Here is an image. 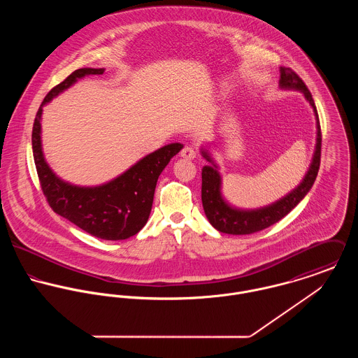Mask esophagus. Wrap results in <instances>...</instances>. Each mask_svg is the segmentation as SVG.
<instances>
[{
	"label": "esophagus",
	"mask_w": 358,
	"mask_h": 358,
	"mask_svg": "<svg viewBox=\"0 0 358 358\" xmlns=\"http://www.w3.org/2000/svg\"><path fill=\"white\" fill-rule=\"evenodd\" d=\"M196 150L193 149V148H190V146H186L182 152H180V157H183V158H186V159H194L196 158Z\"/></svg>",
	"instance_id": "obj_1"
}]
</instances>
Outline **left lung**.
I'll return each instance as SVG.
<instances>
[{
  "label": "left lung",
  "instance_id": "obj_1",
  "mask_svg": "<svg viewBox=\"0 0 358 358\" xmlns=\"http://www.w3.org/2000/svg\"><path fill=\"white\" fill-rule=\"evenodd\" d=\"M278 87L287 91H299L311 106L315 117V128H317L315 148H314V153H313V158L308 165L306 175L294 190H291L287 196L281 197L280 200L271 204L255 208V209L237 208L230 204L223 197L222 175L219 172V165L213 159L208 148L201 146V150H200L201 155L209 162V165H205L201 172V176H203L201 200L204 206L205 216L209 220V223L220 233L233 234V236L252 234L277 223L305 199V196L313 187L314 180L317 178L318 168H320V157H321V129H320L318 114H317L313 96L307 90L305 83L289 67H280Z\"/></svg>",
  "mask_w": 358,
  "mask_h": 358
}]
</instances>
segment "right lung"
<instances>
[{
    "label": "right lung",
    "mask_w": 358,
    "mask_h": 358,
    "mask_svg": "<svg viewBox=\"0 0 358 358\" xmlns=\"http://www.w3.org/2000/svg\"><path fill=\"white\" fill-rule=\"evenodd\" d=\"M103 73L104 69H78L51 90L37 111L31 143L40 183L52 209L91 236L117 241L135 236L148 223L158 176L171 158L183 149V145L171 143L148 154L125 172L102 185L78 186L59 178L43 152V108L78 80Z\"/></svg>",
    "instance_id": "1"
}]
</instances>
